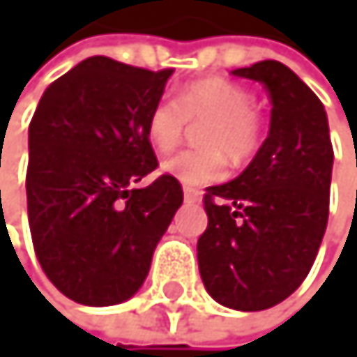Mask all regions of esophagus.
<instances>
[{"label": "esophagus", "mask_w": 357, "mask_h": 357, "mask_svg": "<svg viewBox=\"0 0 357 357\" xmlns=\"http://www.w3.org/2000/svg\"><path fill=\"white\" fill-rule=\"evenodd\" d=\"M184 201L186 203H199L201 201V192L199 190H192V188H186L184 190Z\"/></svg>", "instance_id": "34e87169"}]
</instances>
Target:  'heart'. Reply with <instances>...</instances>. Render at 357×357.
<instances>
[{
    "mask_svg": "<svg viewBox=\"0 0 357 357\" xmlns=\"http://www.w3.org/2000/svg\"><path fill=\"white\" fill-rule=\"evenodd\" d=\"M190 124H205L201 145L162 162V173L184 186H208L225 177L227 156L248 160L259 147V119L252 96L225 79H203L188 85L180 100L160 98L147 115V137L160 152L180 145Z\"/></svg>",
    "mask_w": 357,
    "mask_h": 357,
    "instance_id": "heart-1",
    "label": "heart"
}]
</instances>
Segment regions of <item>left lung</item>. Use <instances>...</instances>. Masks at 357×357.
I'll return each instance as SVG.
<instances>
[{
    "label": "left lung",
    "instance_id": "1",
    "mask_svg": "<svg viewBox=\"0 0 357 357\" xmlns=\"http://www.w3.org/2000/svg\"><path fill=\"white\" fill-rule=\"evenodd\" d=\"M231 75L268 89L270 130L236 180L205 188L208 229L197 259L218 304L255 312L289 298L314 264L328 227L334 152L321 100L284 63L266 59Z\"/></svg>",
    "mask_w": 357,
    "mask_h": 357
}]
</instances>
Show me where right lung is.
Returning <instances> with one entry per match:
<instances>
[{"label": "right lung", "mask_w": 357, "mask_h": 357, "mask_svg": "<svg viewBox=\"0 0 357 357\" xmlns=\"http://www.w3.org/2000/svg\"><path fill=\"white\" fill-rule=\"evenodd\" d=\"M173 70L96 55L53 81L29 124L27 216L36 257L57 289L85 306L130 300L184 201L160 175L147 115Z\"/></svg>", "instance_id": "1"}]
</instances>
